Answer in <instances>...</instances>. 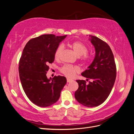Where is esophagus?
<instances>
[{
  "label": "esophagus",
  "mask_w": 134,
  "mask_h": 134,
  "mask_svg": "<svg viewBox=\"0 0 134 134\" xmlns=\"http://www.w3.org/2000/svg\"><path fill=\"white\" fill-rule=\"evenodd\" d=\"M72 80L71 79H69V78H67V82L68 83H70L71 82H72Z\"/></svg>",
  "instance_id": "esophagus-1"
}]
</instances>
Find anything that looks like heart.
<instances>
[{"label":"heart","instance_id":"heart-1","mask_svg":"<svg viewBox=\"0 0 134 134\" xmlns=\"http://www.w3.org/2000/svg\"><path fill=\"white\" fill-rule=\"evenodd\" d=\"M68 45L73 50L77 55L79 56V59L82 63L89 64L91 62L92 56L87 52L88 47L86 44L79 41H74L68 43ZM63 49L64 47L62 44L56 48L54 54L56 60H59L60 58ZM60 70L62 73L69 78H72L80 71V68L78 66L72 65H64L60 69Z\"/></svg>","mask_w":134,"mask_h":134}]
</instances>
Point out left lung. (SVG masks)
I'll return each mask as SVG.
<instances>
[{
	"label": "left lung",
	"mask_w": 134,
	"mask_h": 134,
	"mask_svg": "<svg viewBox=\"0 0 134 134\" xmlns=\"http://www.w3.org/2000/svg\"><path fill=\"white\" fill-rule=\"evenodd\" d=\"M94 46L96 56L93 63L82 75L91 79L86 84L84 80H76L79 87L75 98L83 106H98L103 103L110 94L116 77V66L114 56L108 44L96 36L90 39Z\"/></svg>",
	"instance_id": "8db88e82"
}]
</instances>
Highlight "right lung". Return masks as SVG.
I'll return each instance as SVG.
<instances>
[{"label":"right lung","instance_id":"add662e5","mask_svg":"<svg viewBox=\"0 0 134 134\" xmlns=\"http://www.w3.org/2000/svg\"><path fill=\"white\" fill-rule=\"evenodd\" d=\"M66 35H42L31 39L23 48L19 63V74L22 88L32 103L42 107L56 102L66 83L63 76L47 78L48 64L54 62L59 43Z\"/></svg>","mask_w":134,"mask_h":134}]
</instances>
